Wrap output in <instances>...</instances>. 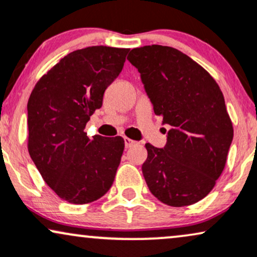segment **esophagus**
I'll return each mask as SVG.
<instances>
[{
  "mask_svg": "<svg viewBox=\"0 0 257 257\" xmlns=\"http://www.w3.org/2000/svg\"><path fill=\"white\" fill-rule=\"evenodd\" d=\"M124 142H125V148L128 149V148H132L133 145H136V142L132 141V139L127 138V137H125L124 138Z\"/></svg>",
  "mask_w": 257,
  "mask_h": 257,
  "instance_id": "obj_1",
  "label": "esophagus"
}]
</instances>
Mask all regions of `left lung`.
I'll list each match as a JSON object with an SVG mask.
<instances>
[{"label":"left lung","mask_w":257,"mask_h":257,"mask_svg":"<svg viewBox=\"0 0 257 257\" xmlns=\"http://www.w3.org/2000/svg\"><path fill=\"white\" fill-rule=\"evenodd\" d=\"M127 60L141 73L153 111L171 127L164 149L145 144L146 184L164 204H195L214 189L234 137L221 88L201 65L168 46L135 48Z\"/></svg>","instance_id":"8db88e82"}]
</instances>
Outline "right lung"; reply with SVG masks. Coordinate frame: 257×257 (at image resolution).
Instances as JSON below:
<instances>
[{
    "instance_id": "add662e5",
    "label": "right lung",
    "mask_w": 257,
    "mask_h": 257,
    "mask_svg": "<svg viewBox=\"0 0 257 257\" xmlns=\"http://www.w3.org/2000/svg\"><path fill=\"white\" fill-rule=\"evenodd\" d=\"M128 48L92 46L69 53L36 82L28 105V151L60 198L86 204L114 181L125 142L89 139L85 126L101 107L105 89L121 72Z\"/></svg>"
}]
</instances>
